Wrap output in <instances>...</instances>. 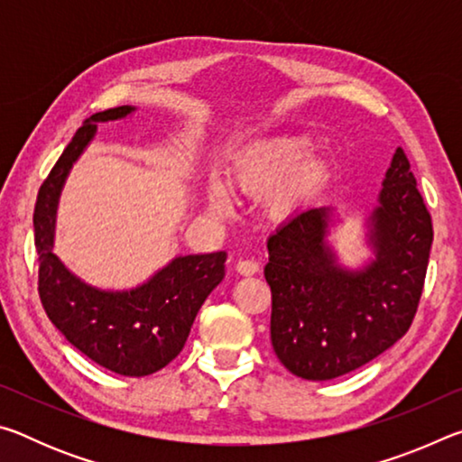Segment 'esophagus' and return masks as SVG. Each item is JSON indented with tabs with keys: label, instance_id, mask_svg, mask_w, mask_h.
I'll return each instance as SVG.
<instances>
[{
	"label": "esophagus",
	"instance_id": "esophagus-1",
	"mask_svg": "<svg viewBox=\"0 0 462 462\" xmlns=\"http://www.w3.org/2000/svg\"><path fill=\"white\" fill-rule=\"evenodd\" d=\"M259 269H261V264L256 263L254 259H240L236 263V271L240 273V275H245V277L256 275V273H259Z\"/></svg>",
	"mask_w": 462,
	"mask_h": 462
}]
</instances>
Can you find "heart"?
Listing matches in <instances>:
<instances>
[{
	"label": "heart",
	"instance_id": "obj_1",
	"mask_svg": "<svg viewBox=\"0 0 462 462\" xmlns=\"http://www.w3.org/2000/svg\"><path fill=\"white\" fill-rule=\"evenodd\" d=\"M306 136H281L256 144L242 156L232 173L236 189L267 193V209L275 220H289L308 208L332 177V162L326 154L310 152ZM209 206L217 212L228 209V198L220 187L209 191Z\"/></svg>",
	"mask_w": 462,
	"mask_h": 462
}]
</instances>
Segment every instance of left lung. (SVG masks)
<instances>
[{
	"mask_svg": "<svg viewBox=\"0 0 462 462\" xmlns=\"http://www.w3.org/2000/svg\"><path fill=\"white\" fill-rule=\"evenodd\" d=\"M369 222L374 259L358 271L342 269L328 246V208L295 214L267 242L271 344L297 377H340L410 330L434 230L403 148L391 159Z\"/></svg>",
	"mask_w": 462,
	"mask_h": 462,
	"instance_id": "left-lung-1",
	"label": "left lung"
}]
</instances>
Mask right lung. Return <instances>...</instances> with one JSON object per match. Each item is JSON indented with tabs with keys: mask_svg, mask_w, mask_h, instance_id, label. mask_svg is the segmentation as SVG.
<instances>
[{
	"mask_svg": "<svg viewBox=\"0 0 462 462\" xmlns=\"http://www.w3.org/2000/svg\"><path fill=\"white\" fill-rule=\"evenodd\" d=\"M132 112V106L97 112L75 132L38 191L34 245L38 295L51 322L93 363L124 377H144L183 350L201 303L224 279L226 253L177 256L130 291L83 283L52 253L59 195L73 162L96 136L97 122L122 120Z\"/></svg>",
	"mask_w": 462,
	"mask_h": 462,
	"instance_id": "add662e5",
	"label": "right lung"
}]
</instances>
